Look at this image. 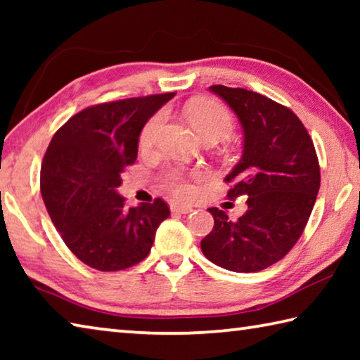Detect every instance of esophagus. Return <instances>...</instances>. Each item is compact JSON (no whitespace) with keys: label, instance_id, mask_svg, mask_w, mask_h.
Instances as JSON below:
<instances>
[{"label":"esophagus","instance_id":"1","mask_svg":"<svg viewBox=\"0 0 360 360\" xmlns=\"http://www.w3.org/2000/svg\"><path fill=\"white\" fill-rule=\"evenodd\" d=\"M172 211L179 212V214H188V212L193 211V208L188 205H184V203H172Z\"/></svg>","mask_w":360,"mask_h":360}]
</instances>
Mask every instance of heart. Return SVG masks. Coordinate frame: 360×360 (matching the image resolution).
<instances>
[{
	"label": "heart",
	"mask_w": 360,
	"mask_h": 360,
	"mask_svg": "<svg viewBox=\"0 0 360 360\" xmlns=\"http://www.w3.org/2000/svg\"><path fill=\"white\" fill-rule=\"evenodd\" d=\"M188 115H191L192 124L205 141L214 138L224 139L233 130V117H231L229 109L214 100L195 101L188 109ZM163 120H165V114L157 112L146 122L141 135H139V146L143 149H149L155 144L163 127ZM163 182L179 197H188L193 193L192 184H188L184 173H181L179 169H168L163 174Z\"/></svg>",
	"instance_id": "obj_1"
}]
</instances>
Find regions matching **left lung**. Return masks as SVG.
I'll list each match as a JSON object with an SVG mask.
<instances>
[{"label": "left lung", "instance_id": "1", "mask_svg": "<svg viewBox=\"0 0 360 360\" xmlns=\"http://www.w3.org/2000/svg\"><path fill=\"white\" fill-rule=\"evenodd\" d=\"M243 129V155L225 176L229 200L248 197V210L230 221L214 217L202 251L212 264L236 273L265 270L288 254L303 233L321 186L314 144L300 119L279 103L246 89L211 85Z\"/></svg>", "mask_w": 360, "mask_h": 360}]
</instances>
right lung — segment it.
Instances as JSON below:
<instances>
[{"label":"right lung","instance_id":"add662e5","mask_svg":"<svg viewBox=\"0 0 360 360\" xmlns=\"http://www.w3.org/2000/svg\"><path fill=\"white\" fill-rule=\"evenodd\" d=\"M174 94L90 106L66 122L46 150L41 193L65 245L85 265L119 271L148 257L169 216L162 198L127 208L122 173L138 157L139 133Z\"/></svg>","mask_w":360,"mask_h":360}]
</instances>
